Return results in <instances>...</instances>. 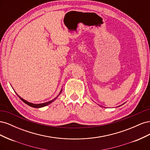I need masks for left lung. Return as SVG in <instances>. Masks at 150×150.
<instances>
[{
	"mask_svg": "<svg viewBox=\"0 0 150 150\" xmlns=\"http://www.w3.org/2000/svg\"><path fill=\"white\" fill-rule=\"evenodd\" d=\"M118 107H119V106H118Z\"/></svg>",
	"mask_w": 150,
	"mask_h": 150,
	"instance_id": "1",
	"label": "left lung"
}]
</instances>
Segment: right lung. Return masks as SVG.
Returning a JSON list of instances; mask_svg holds the SVG:
<instances>
[{
	"instance_id": "add662e5",
	"label": "right lung",
	"mask_w": 150,
	"mask_h": 150,
	"mask_svg": "<svg viewBox=\"0 0 150 150\" xmlns=\"http://www.w3.org/2000/svg\"><path fill=\"white\" fill-rule=\"evenodd\" d=\"M61 92H62V89H61V91H60V93H59V95L58 96H57L55 98H54L52 100H51V101H48V102H46V103H40V104H34V103H30V102H28V101H27L26 100H25V99H24L23 98H22L21 97H20L19 95H18L17 93V95L19 97V98L21 99V100L23 101L24 103H25L26 104H28V105H29V106H31V107H33V108H42V107H44V106H47V105H49V104H51V103H52L53 101H54L56 100V99H57V98L60 95V94L61 93Z\"/></svg>"
}]
</instances>
